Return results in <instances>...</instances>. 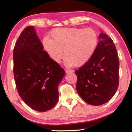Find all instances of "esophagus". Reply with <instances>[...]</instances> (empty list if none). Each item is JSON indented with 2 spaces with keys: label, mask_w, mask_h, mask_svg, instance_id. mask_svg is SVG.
<instances>
[{
  "label": "esophagus",
  "mask_w": 132,
  "mask_h": 132,
  "mask_svg": "<svg viewBox=\"0 0 132 132\" xmlns=\"http://www.w3.org/2000/svg\"><path fill=\"white\" fill-rule=\"evenodd\" d=\"M73 71L71 70H65V73H73Z\"/></svg>",
  "instance_id": "1"
}]
</instances>
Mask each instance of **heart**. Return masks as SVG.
Masks as SVG:
<instances>
[{
  "mask_svg": "<svg viewBox=\"0 0 132 132\" xmlns=\"http://www.w3.org/2000/svg\"><path fill=\"white\" fill-rule=\"evenodd\" d=\"M50 39L45 37L43 46L54 62L59 63L65 56L67 67L81 66L87 62L94 53L98 44L97 32L91 28H64L50 32Z\"/></svg>",
  "mask_w": 132,
  "mask_h": 132,
  "instance_id": "b5f03b06",
  "label": "heart"
}]
</instances>
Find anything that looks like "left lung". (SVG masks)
<instances>
[{
    "label": "left lung",
    "mask_w": 132,
    "mask_h": 132,
    "mask_svg": "<svg viewBox=\"0 0 132 132\" xmlns=\"http://www.w3.org/2000/svg\"><path fill=\"white\" fill-rule=\"evenodd\" d=\"M94 53L87 62L76 71V89L88 104L99 106L112 98L119 84V60L111 38L103 33Z\"/></svg>",
    "instance_id": "left-lung-1"
}]
</instances>
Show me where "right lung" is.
<instances>
[{"label":"right lung","mask_w":132,"mask_h":132,"mask_svg":"<svg viewBox=\"0 0 132 132\" xmlns=\"http://www.w3.org/2000/svg\"><path fill=\"white\" fill-rule=\"evenodd\" d=\"M34 26L21 32L14 48V76L19 95L28 106L46 112L56 104L65 70L43 50Z\"/></svg>","instance_id":"right-lung-1"}]
</instances>
